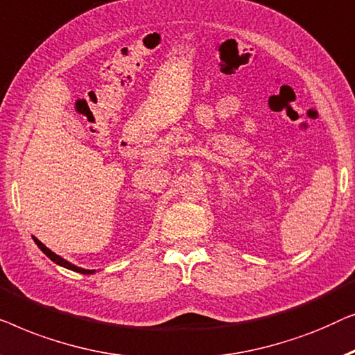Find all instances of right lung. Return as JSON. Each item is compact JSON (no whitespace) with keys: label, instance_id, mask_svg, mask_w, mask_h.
Instances as JSON below:
<instances>
[{"label":"right lung","instance_id":"1","mask_svg":"<svg viewBox=\"0 0 355 355\" xmlns=\"http://www.w3.org/2000/svg\"><path fill=\"white\" fill-rule=\"evenodd\" d=\"M32 238H33L35 244H37V246H38L40 249H42L43 254H46V256H48L49 259H51V261H53L54 263H58V266H61V267H64V268H69V270H72V272L83 273V275H93V273H96V270H88V268H82V267H77V266H73L72 262L66 261V259H62L61 256H58L56 252H53L51 249L44 246V244H43L42 241H40L38 238H35V236H32Z\"/></svg>","mask_w":355,"mask_h":355}]
</instances>
